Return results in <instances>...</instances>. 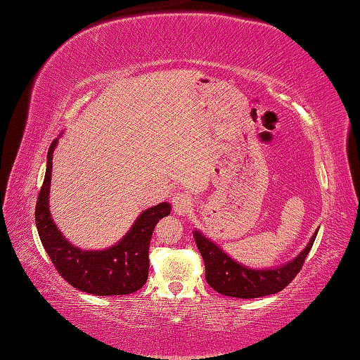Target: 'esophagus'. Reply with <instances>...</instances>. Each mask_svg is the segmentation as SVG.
I'll return each instance as SVG.
<instances>
[{
  "label": "esophagus",
  "instance_id": "34e87169",
  "mask_svg": "<svg viewBox=\"0 0 360 360\" xmlns=\"http://www.w3.org/2000/svg\"><path fill=\"white\" fill-rule=\"evenodd\" d=\"M172 207L174 212L179 215H188L193 210V200L185 193H176L172 198Z\"/></svg>",
  "mask_w": 360,
  "mask_h": 360
}]
</instances>
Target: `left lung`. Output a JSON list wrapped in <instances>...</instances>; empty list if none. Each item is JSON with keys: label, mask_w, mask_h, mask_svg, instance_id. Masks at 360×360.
I'll return each mask as SVG.
<instances>
[{"label": "left lung", "mask_w": 360, "mask_h": 360, "mask_svg": "<svg viewBox=\"0 0 360 360\" xmlns=\"http://www.w3.org/2000/svg\"><path fill=\"white\" fill-rule=\"evenodd\" d=\"M318 234V231H316ZM316 234L311 237L307 248L286 266L270 270H251L232 261L215 243L205 238L200 232H194L198 248L205 264V280L217 292L229 297L257 299L262 295L276 294L291 283L300 272Z\"/></svg>", "instance_id": "8db88e82"}]
</instances>
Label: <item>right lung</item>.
I'll return each instance as SVG.
<instances>
[{
    "label": "right lung",
    "mask_w": 360,
    "mask_h": 360,
    "mask_svg": "<svg viewBox=\"0 0 360 360\" xmlns=\"http://www.w3.org/2000/svg\"><path fill=\"white\" fill-rule=\"evenodd\" d=\"M47 155V170L36 202V226L44 250L63 280L79 291L94 295H124L141 289L148 278V250L153 229L170 213L167 202L145 210L131 231L115 247L103 251H82L60 234L49 213V188L52 179V155Z\"/></svg>",
    "instance_id": "1"
}]
</instances>
